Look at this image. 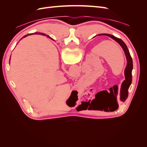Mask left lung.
<instances>
[{
	"instance_id": "8db88e82",
	"label": "left lung",
	"mask_w": 147,
	"mask_h": 147,
	"mask_svg": "<svg viewBox=\"0 0 147 147\" xmlns=\"http://www.w3.org/2000/svg\"><path fill=\"white\" fill-rule=\"evenodd\" d=\"M99 35H107V36L113 39L114 40H115L119 44V45L122 47L124 53H125L127 59V65L126 67L125 70H124L125 80H124V82L122 83L121 91H120V100L123 102H124L128 96V90L132 83V70L133 69V63L129 51V50L125 43L121 39L115 37L114 35L107 34H99ZM118 107V106H117V108ZM117 108L116 109H117Z\"/></svg>"
}]
</instances>
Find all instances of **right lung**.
I'll return each mask as SVG.
<instances>
[{
	"label": "right lung",
	"mask_w": 147,
	"mask_h": 147,
	"mask_svg": "<svg viewBox=\"0 0 147 147\" xmlns=\"http://www.w3.org/2000/svg\"><path fill=\"white\" fill-rule=\"evenodd\" d=\"M34 34H40V35H45V34H43V33H41V32H35V33H34ZM32 35V34H28V35H24V36L23 37V38H24V37H27V36H28V35ZM46 36H47L48 37H50L48 36V35H46Z\"/></svg>",
	"instance_id": "add662e5"
}]
</instances>
